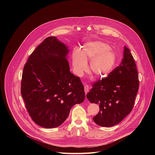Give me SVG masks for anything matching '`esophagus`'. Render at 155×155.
<instances>
[{"label": "esophagus", "mask_w": 155, "mask_h": 155, "mask_svg": "<svg viewBox=\"0 0 155 155\" xmlns=\"http://www.w3.org/2000/svg\"><path fill=\"white\" fill-rule=\"evenodd\" d=\"M84 90H85V94H87L89 92V87L88 85H85L84 87Z\"/></svg>", "instance_id": "34e87169"}]
</instances>
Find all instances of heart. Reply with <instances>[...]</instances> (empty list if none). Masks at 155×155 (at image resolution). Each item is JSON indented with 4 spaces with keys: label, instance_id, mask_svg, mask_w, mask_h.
Here are the masks:
<instances>
[{
    "label": "heart",
    "instance_id": "b5f03b06",
    "mask_svg": "<svg viewBox=\"0 0 155 155\" xmlns=\"http://www.w3.org/2000/svg\"><path fill=\"white\" fill-rule=\"evenodd\" d=\"M116 55L109 45L101 41H92L84 45L82 51L76 49L72 54V63L74 73L82 76L88 68L90 61V72L97 79L109 75L116 63Z\"/></svg>",
    "mask_w": 155,
    "mask_h": 155
}]
</instances>
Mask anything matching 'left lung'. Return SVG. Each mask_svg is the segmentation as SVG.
Instances as JSON below:
<instances>
[{
    "label": "left lung",
    "instance_id": "8db88e82",
    "mask_svg": "<svg viewBox=\"0 0 155 155\" xmlns=\"http://www.w3.org/2000/svg\"><path fill=\"white\" fill-rule=\"evenodd\" d=\"M139 88L135 63L130 49L124 46V58L107 78L95 82L87 95L92 103L100 107L93 117L98 125L113 127L120 122L133 109Z\"/></svg>",
    "mask_w": 155,
    "mask_h": 155
}]
</instances>
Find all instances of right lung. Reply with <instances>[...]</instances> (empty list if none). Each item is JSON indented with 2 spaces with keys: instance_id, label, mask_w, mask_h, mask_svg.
I'll use <instances>...</instances> for the list:
<instances>
[{
  "instance_id": "add662e5",
  "label": "right lung",
  "mask_w": 155,
  "mask_h": 155,
  "mask_svg": "<svg viewBox=\"0 0 155 155\" xmlns=\"http://www.w3.org/2000/svg\"><path fill=\"white\" fill-rule=\"evenodd\" d=\"M68 47L47 38L30 55L22 74L21 93L27 110L38 125L52 128L66 120L71 107L84 102V87L70 71Z\"/></svg>"
}]
</instances>
